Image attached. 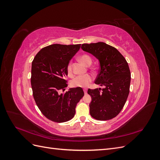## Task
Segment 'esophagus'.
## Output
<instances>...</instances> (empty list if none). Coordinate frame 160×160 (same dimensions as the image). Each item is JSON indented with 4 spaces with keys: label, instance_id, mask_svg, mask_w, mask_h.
<instances>
[{
    "label": "esophagus",
    "instance_id": "34e87169",
    "mask_svg": "<svg viewBox=\"0 0 160 160\" xmlns=\"http://www.w3.org/2000/svg\"><path fill=\"white\" fill-rule=\"evenodd\" d=\"M83 91H84L85 94H87V92H88V90H87V89H83Z\"/></svg>",
    "mask_w": 160,
    "mask_h": 160
}]
</instances>
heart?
I'll return each mask as SVG.
<instances>
[{"label": "heart", "mask_w": 160, "mask_h": 160, "mask_svg": "<svg viewBox=\"0 0 160 160\" xmlns=\"http://www.w3.org/2000/svg\"><path fill=\"white\" fill-rule=\"evenodd\" d=\"M79 60L86 66H89L91 62V57L88 55H83L79 57ZM67 74L69 76L72 75V65L69 63L67 68ZM93 81V77L90 75H85L82 76H77L71 82V84L72 87H79V88H87Z\"/></svg>", "instance_id": "obj_1"}]
</instances>
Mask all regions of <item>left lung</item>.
Returning a JSON list of instances; mask_svg holds the SVG:
<instances>
[{
    "mask_svg": "<svg viewBox=\"0 0 160 160\" xmlns=\"http://www.w3.org/2000/svg\"><path fill=\"white\" fill-rule=\"evenodd\" d=\"M81 49L99 60L100 69L95 83L105 87L88 89L90 115L100 121L113 119L122 111L129 95L131 72L128 62L118 49L103 42L85 43Z\"/></svg>",
    "mask_w": 160,
    "mask_h": 160,
    "instance_id": "left-lung-1",
    "label": "left lung"
}]
</instances>
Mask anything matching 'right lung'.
Returning <instances> with one entry per match:
<instances>
[{
  "instance_id": "right-lung-1",
  "label": "right lung",
  "mask_w": 160,
  "mask_h": 160,
  "mask_svg": "<svg viewBox=\"0 0 160 160\" xmlns=\"http://www.w3.org/2000/svg\"><path fill=\"white\" fill-rule=\"evenodd\" d=\"M80 47L81 44L51 45L41 49L32 62L34 99L41 113L54 122H65L73 118L76 105L84 95L79 87L61 93L67 87V66Z\"/></svg>"
}]
</instances>
